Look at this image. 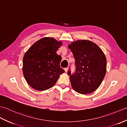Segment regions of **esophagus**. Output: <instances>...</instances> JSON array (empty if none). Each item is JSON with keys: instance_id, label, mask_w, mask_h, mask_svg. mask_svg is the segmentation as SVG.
<instances>
[{"instance_id": "34e87169", "label": "esophagus", "mask_w": 127, "mask_h": 127, "mask_svg": "<svg viewBox=\"0 0 127 127\" xmlns=\"http://www.w3.org/2000/svg\"><path fill=\"white\" fill-rule=\"evenodd\" d=\"M68 67H67V68H64V71H65V72H67V71H68Z\"/></svg>"}]
</instances>
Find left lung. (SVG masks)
Listing matches in <instances>:
<instances>
[{
	"mask_svg": "<svg viewBox=\"0 0 127 127\" xmlns=\"http://www.w3.org/2000/svg\"><path fill=\"white\" fill-rule=\"evenodd\" d=\"M73 54L76 70L70 76L71 86L82 94H90L101 84L106 72V58L103 51L92 41L82 39L68 44Z\"/></svg>",
	"mask_w": 127,
	"mask_h": 127,
	"instance_id": "8db88e82",
	"label": "left lung"
}]
</instances>
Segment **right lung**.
I'll return each mask as SVG.
<instances>
[{"mask_svg": "<svg viewBox=\"0 0 127 127\" xmlns=\"http://www.w3.org/2000/svg\"><path fill=\"white\" fill-rule=\"evenodd\" d=\"M62 44L61 40L46 37L35 42L26 52L23 58V74L32 88L39 91L50 89L64 73L60 67L61 56L56 54Z\"/></svg>", "mask_w": 127, "mask_h": 127, "instance_id": "1", "label": "right lung"}]
</instances>
